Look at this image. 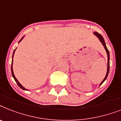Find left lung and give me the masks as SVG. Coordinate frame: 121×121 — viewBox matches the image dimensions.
<instances>
[{
    "label": "left lung",
    "instance_id": "1",
    "mask_svg": "<svg viewBox=\"0 0 121 121\" xmlns=\"http://www.w3.org/2000/svg\"><path fill=\"white\" fill-rule=\"evenodd\" d=\"M94 34L95 35H96V36L97 37V38H99V40H100V42L102 43V45H103V46L104 47V49H105V50H106V53H107V54H108V70H107V73H106V77H104V79H103V81H102V82H101V83H100V84H99V86H100V85H102V83L104 82V81H106V79H107V77H108V74H109V59H110L109 52L108 48H107V47H106V43H105V41H104V38L102 37V35H101L100 34L98 33V32H94Z\"/></svg>",
    "mask_w": 121,
    "mask_h": 121
}]
</instances>
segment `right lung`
I'll use <instances>...</instances> for the list:
<instances>
[{"mask_svg":"<svg viewBox=\"0 0 121 121\" xmlns=\"http://www.w3.org/2000/svg\"><path fill=\"white\" fill-rule=\"evenodd\" d=\"M23 38H24V37H22V39H21V40H19V42H21V40H22V39H23ZM16 49H17V48H16ZM16 49H15V50H14V51H13V55H12V65H11V72H12V76H13V79H14V80H15V82H17V85H18V86H19L20 87H21V89H22L25 90V91H26V90H27V89H26V88H25V87H24L22 86V85H21V84H20V82H19V81H17V79H16V77H15V75H14V74H13V68H12V64H13V54H14V52H15V50H16Z\"/></svg>","mask_w":121,"mask_h":121,"instance_id":"right-lung-1","label":"right lung"}]
</instances>
